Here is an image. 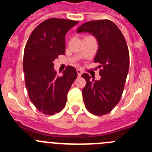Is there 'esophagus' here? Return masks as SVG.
<instances>
[{"instance_id": "obj_1", "label": "esophagus", "mask_w": 152, "mask_h": 152, "mask_svg": "<svg viewBox=\"0 0 152 152\" xmlns=\"http://www.w3.org/2000/svg\"><path fill=\"white\" fill-rule=\"evenodd\" d=\"M77 75H78V76H80V75H82V71L80 70V69H77Z\"/></svg>"}]
</instances>
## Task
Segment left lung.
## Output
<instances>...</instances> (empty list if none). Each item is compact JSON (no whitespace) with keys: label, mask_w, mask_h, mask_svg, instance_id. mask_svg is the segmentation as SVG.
<instances>
[{"label":"left lung","mask_w":152,"mask_h":152,"mask_svg":"<svg viewBox=\"0 0 152 152\" xmlns=\"http://www.w3.org/2000/svg\"><path fill=\"white\" fill-rule=\"evenodd\" d=\"M77 33H90L98 42L94 62L100 63V80L87 73L81 75L87 81L82 90L87 109L95 115L108 114L119 102L126 81L130 56L127 44L121 30L111 21H90L79 27Z\"/></svg>","instance_id":"obj_1"}]
</instances>
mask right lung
<instances>
[{
	"label": "right lung",
	"instance_id": "add662e5",
	"mask_svg": "<svg viewBox=\"0 0 152 152\" xmlns=\"http://www.w3.org/2000/svg\"><path fill=\"white\" fill-rule=\"evenodd\" d=\"M77 21L52 18L34 28L26 45L23 58L25 81L31 101L42 113L52 115L65 106L67 94L77 78L76 69L68 66L58 76L53 61L65 55V34Z\"/></svg>",
	"mask_w": 152,
	"mask_h": 152
}]
</instances>
